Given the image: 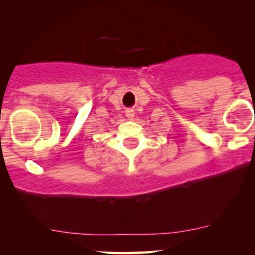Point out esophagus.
Returning <instances> with one entry per match:
<instances>
[{"label": "esophagus", "instance_id": "34e87169", "mask_svg": "<svg viewBox=\"0 0 255 255\" xmlns=\"http://www.w3.org/2000/svg\"><path fill=\"white\" fill-rule=\"evenodd\" d=\"M126 116H127L128 120H133L134 116H135V114H134L133 110H127L126 111Z\"/></svg>", "mask_w": 255, "mask_h": 255}]
</instances>
